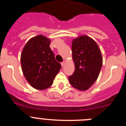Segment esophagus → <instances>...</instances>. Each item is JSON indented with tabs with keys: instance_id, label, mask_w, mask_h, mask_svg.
Instances as JSON below:
<instances>
[{
	"instance_id": "esophagus-1",
	"label": "esophagus",
	"mask_w": 126,
	"mask_h": 126,
	"mask_svg": "<svg viewBox=\"0 0 126 126\" xmlns=\"http://www.w3.org/2000/svg\"><path fill=\"white\" fill-rule=\"evenodd\" d=\"M61 65H62V67H64V65H65V62H62V63H61Z\"/></svg>"
}]
</instances>
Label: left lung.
<instances>
[{"label":"left lung","instance_id":"8db88e82","mask_svg":"<svg viewBox=\"0 0 126 126\" xmlns=\"http://www.w3.org/2000/svg\"><path fill=\"white\" fill-rule=\"evenodd\" d=\"M72 58L75 70L69 77L70 84L79 91L88 90L97 79L103 64L98 45L90 36L81 35L73 39Z\"/></svg>","mask_w":126,"mask_h":126}]
</instances>
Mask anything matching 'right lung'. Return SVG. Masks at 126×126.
<instances>
[{"mask_svg":"<svg viewBox=\"0 0 126 126\" xmlns=\"http://www.w3.org/2000/svg\"><path fill=\"white\" fill-rule=\"evenodd\" d=\"M50 39L42 34L30 38L21 54V64L26 79L32 87L43 90L50 88L61 69L50 48Z\"/></svg>","mask_w":126,"mask_h":126,"instance_id":"obj_1","label":"right lung"}]
</instances>
